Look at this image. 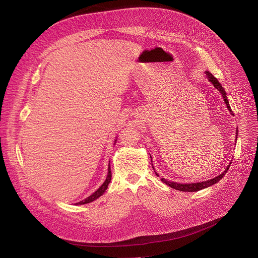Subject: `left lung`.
Returning <instances> with one entry per match:
<instances>
[{
    "instance_id": "8db88e82",
    "label": "left lung",
    "mask_w": 258,
    "mask_h": 258,
    "mask_svg": "<svg viewBox=\"0 0 258 258\" xmlns=\"http://www.w3.org/2000/svg\"><path fill=\"white\" fill-rule=\"evenodd\" d=\"M206 73H207L208 79H209V81L213 84L214 87H215L220 93H222V95H223V97H224V101H225V103H226V105H227V108L229 109V111L233 114V111L231 110V107H230V105H229V102H228V99H227V94H226V92H225V89L223 88V86L219 84V82L217 81L216 78H214V77L212 76L211 72L207 71ZM230 165H231V164H229L228 168L224 171L223 174H220V175H218V176H216V177H214V178H212V179H210V180H207V181H201V182H195V183H177V182H173V181H168V180L165 179V178H162V180L166 183V185L170 186L171 188H173V189H176V190H178V191H183V192H195V191H200V190H202V189H205V188H207V187H210V186L214 185V183L217 182L219 179H222V177H224V175L226 174V172L228 171ZM156 175H158V174H156Z\"/></svg>"
}]
</instances>
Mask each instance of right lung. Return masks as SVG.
I'll use <instances>...</instances> for the list:
<instances>
[{"label":"right lung","instance_id":"1","mask_svg":"<svg viewBox=\"0 0 258 258\" xmlns=\"http://www.w3.org/2000/svg\"><path fill=\"white\" fill-rule=\"evenodd\" d=\"M110 180H111V169H110V164H109V168H108V175H107V178H106V180L104 181L103 185H102L99 189H97L93 194H91L90 196H88L87 199H85L84 201L77 203V205L88 204V203L93 202V201H94V200H96V199H99L100 196H101V195H103V194H104V192L107 190L108 185L110 183Z\"/></svg>","mask_w":258,"mask_h":258}]
</instances>
